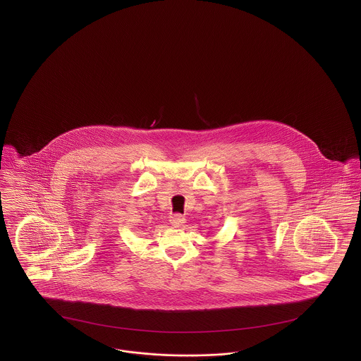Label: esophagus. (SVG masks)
Masks as SVG:
<instances>
[{
    "instance_id": "obj_1",
    "label": "esophagus",
    "mask_w": 361,
    "mask_h": 361,
    "mask_svg": "<svg viewBox=\"0 0 361 361\" xmlns=\"http://www.w3.org/2000/svg\"><path fill=\"white\" fill-rule=\"evenodd\" d=\"M169 222H171L173 227H180V226H183V224H185V219H184V216H183V215H180V214H174V215L171 216Z\"/></svg>"
}]
</instances>
